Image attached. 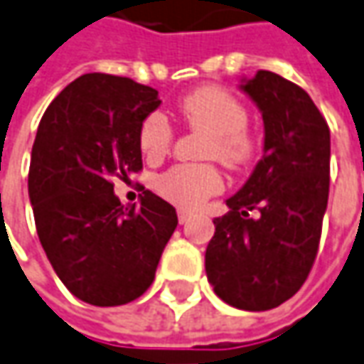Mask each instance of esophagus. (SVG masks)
Returning <instances> with one entry per match:
<instances>
[{"instance_id":"obj_1","label":"esophagus","mask_w":364,"mask_h":364,"mask_svg":"<svg viewBox=\"0 0 364 364\" xmlns=\"http://www.w3.org/2000/svg\"><path fill=\"white\" fill-rule=\"evenodd\" d=\"M190 218H192V212L182 210V208L178 210V222H180V224H186V222L190 220Z\"/></svg>"}]
</instances>
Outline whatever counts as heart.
<instances>
[{
  "label": "heart",
  "mask_w": 364,
  "mask_h": 364,
  "mask_svg": "<svg viewBox=\"0 0 364 364\" xmlns=\"http://www.w3.org/2000/svg\"><path fill=\"white\" fill-rule=\"evenodd\" d=\"M178 112L192 130L208 134L202 156L216 158L228 168H242L256 154L252 134L246 130L248 112L236 97L216 85H204L178 102ZM172 144L168 119L154 112L140 126V148L150 160L162 158ZM222 178L212 164H178L156 178L158 194L180 208H198L220 192Z\"/></svg>",
  "instance_id": "obj_1"
}]
</instances>
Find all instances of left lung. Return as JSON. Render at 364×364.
<instances>
[{
    "mask_svg": "<svg viewBox=\"0 0 364 364\" xmlns=\"http://www.w3.org/2000/svg\"><path fill=\"white\" fill-rule=\"evenodd\" d=\"M240 90L262 114L264 156L226 200L230 212L214 218L206 277L226 304L268 311L296 294L314 264L328 202L331 132L311 96L282 75L258 70Z\"/></svg>",
    "mask_w": 364,
    "mask_h": 364,
    "instance_id": "8db88e82",
    "label": "left lung"
}]
</instances>
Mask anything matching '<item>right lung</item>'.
<instances>
[{
	"label": "right lung",
	"instance_id": "obj_1",
	"mask_svg": "<svg viewBox=\"0 0 364 364\" xmlns=\"http://www.w3.org/2000/svg\"><path fill=\"white\" fill-rule=\"evenodd\" d=\"M160 104L150 85L85 74L40 122L28 176L36 228L55 274L87 304L142 296L176 230L172 204L146 190L124 206L112 184L142 170L140 126Z\"/></svg>",
	"mask_w": 364,
	"mask_h": 364
}]
</instances>
